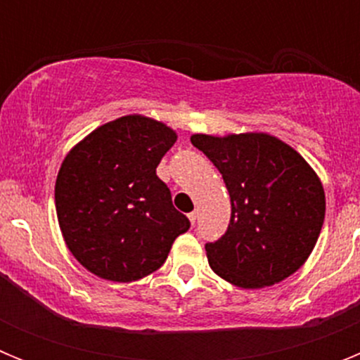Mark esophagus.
<instances>
[{
    "instance_id": "obj_1",
    "label": "esophagus",
    "mask_w": 360,
    "mask_h": 360,
    "mask_svg": "<svg viewBox=\"0 0 360 360\" xmlns=\"http://www.w3.org/2000/svg\"><path fill=\"white\" fill-rule=\"evenodd\" d=\"M196 218H198V212H196V211L189 212V221H191V224L195 225L196 224Z\"/></svg>"
}]
</instances>
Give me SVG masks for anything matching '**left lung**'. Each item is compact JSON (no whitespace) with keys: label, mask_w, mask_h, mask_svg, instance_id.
I'll return each mask as SVG.
<instances>
[{"label":"left lung","mask_w":360,"mask_h":360,"mask_svg":"<svg viewBox=\"0 0 360 360\" xmlns=\"http://www.w3.org/2000/svg\"><path fill=\"white\" fill-rule=\"evenodd\" d=\"M191 142L218 167L231 196L227 232L205 245L211 269L240 288L272 287L301 269L326 211L311 165L269 133H195Z\"/></svg>","instance_id":"left-lung-1"}]
</instances>
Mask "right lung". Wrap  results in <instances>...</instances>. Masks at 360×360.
<instances>
[{
    "label": "right lung",
    "instance_id": "right-lung-1",
    "mask_svg": "<svg viewBox=\"0 0 360 360\" xmlns=\"http://www.w3.org/2000/svg\"><path fill=\"white\" fill-rule=\"evenodd\" d=\"M176 131L151 117L124 115L73 146L56 180V211L73 257L97 278L131 283L160 269L191 227L157 176Z\"/></svg>",
    "mask_w": 360,
    "mask_h": 360
}]
</instances>
